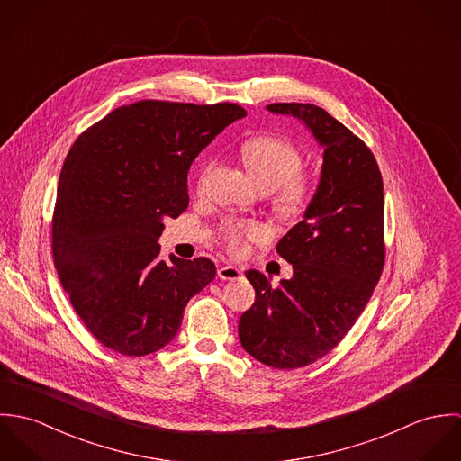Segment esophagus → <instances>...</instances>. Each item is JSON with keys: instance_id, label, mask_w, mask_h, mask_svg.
I'll list each match as a JSON object with an SVG mask.
<instances>
[{"instance_id": "esophagus-1", "label": "esophagus", "mask_w": 461, "mask_h": 461, "mask_svg": "<svg viewBox=\"0 0 461 461\" xmlns=\"http://www.w3.org/2000/svg\"><path fill=\"white\" fill-rule=\"evenodd\" d=\"M218 276H220L221 280H240V278L243 276V269L227 264V266H221V267L218 269Z\"/></svg>"}]
</instances>
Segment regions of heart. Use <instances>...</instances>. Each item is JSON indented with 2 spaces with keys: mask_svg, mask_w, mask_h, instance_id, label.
<instances>
[{
  "mask_svg": "<svg viewBox=\"0 0 461 461\" xmlns=\"http://www.w3.org/2000/svg\"><path fill=\"white\" fill-rule=\"evenodd\" d=\"M241 158L259 188L276 192L275 205L282 214H302L314 197V179L302 167L300 149L284 136L258 134L243 141ZM266 229L252 220L227 218L220 238L232 254L241 252L245 240H261Z\"/></svg>",
  "mask_w": 461,
  "mask_h": 461,
  "instance_id": "b5f03b06",
  "label": "heart"
}]
</instances>
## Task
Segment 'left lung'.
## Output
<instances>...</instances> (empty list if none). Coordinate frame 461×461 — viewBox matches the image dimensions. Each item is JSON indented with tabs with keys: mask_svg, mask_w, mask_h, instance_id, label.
Masks as SVG:
<instances>
[{
	"mask_svg": "<svg viewBox=\"0 0 461 461\" xmlns=\"http://www.w3.org/2000/svg\"><path fill=\"white\" fill-rule=\"evenodd\" d=\"M271 113L300 119L323 147L318 190L303 220L276 245L293 276L271 285L245 275L254 305L240 318L247 353L275 369L314 364L366 309L385 263L384 181L369 147L316 104L275 103Z\"/></svg>",
	"mask_w": 461,
	"mask_h": 461,
	"instance_id": "8db88e82",
	"label": "left lung"
}]
</instances>
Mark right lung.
I'll return each instance as SVG.
<instances>
[{
	"label": "right lung",
	"mask_w": 461,
	"mask_h": 461,
	"mask_svg": "<svg viewBox=\"0 0 461 461\" xmlns=\"http://www.w3.org/2000/svg\"><path fill=\"white\" fill-rule=\"evenodd\" d=\"M247 112L140 101L81 132L67 154L53 214V259L76 314L106 348L143 357L179 331L185 307L214 263L170 256L165 218L188 207V170L203 147Z\"/></svg>",
	"instance_id": "1"
}]
</instances>
